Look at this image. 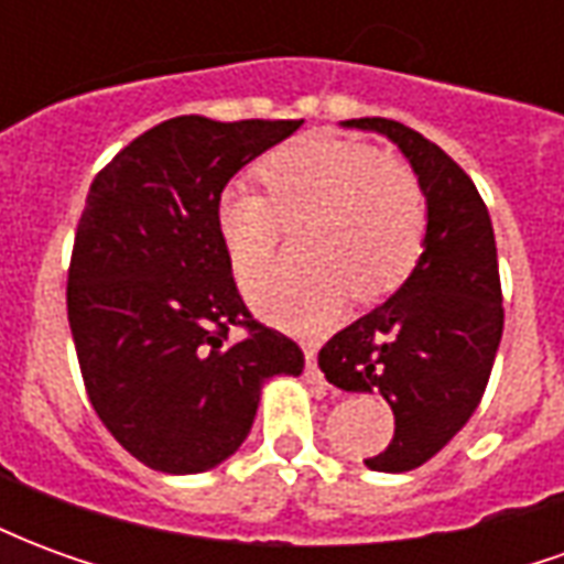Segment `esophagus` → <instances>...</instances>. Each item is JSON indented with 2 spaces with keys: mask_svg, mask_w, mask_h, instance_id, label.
<instances>
[{
  "mask_svg": "<svg viewBox=\"0 0 564 564\" xmlns=\"http://www.w3.org/2000/svg\"><path fill=\"white\" fill-rule=\"evenodd\" d=\"M305 378L311 380V383L326 387V378H323V371L317 368V350H314V344H307L305 347Z\"/></svg>",
  "mask_w": 564,
  "mask_h": 564,
  "instance_id": "1",
  "label": "esophagus"
}]
</instances>
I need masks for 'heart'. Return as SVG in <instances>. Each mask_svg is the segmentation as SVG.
I'll use <instances>...</instances> for the list:
<instances>
[{
  "instance_id": "1",
  "label": "heart",
  "mask_w": 564,
  "mask_h": 564,
  "mask_svg": "<svg viewBox=\"0 0 564 564\" xmlns=\"http://www.w3.org/2000/svg\"><path fill=\"white\" fill-rule=\"evenodd\" d=\"M265 193L229 181L217 196V232L235 274L273 256L282 226L296 234L302 267L247 282L257 314L290 332H319L341 317L347 290L378 302L399 290L423 253L425 202L416 177L368 144L314 135L262 162Z\"/></svg>"
}]
</instances>
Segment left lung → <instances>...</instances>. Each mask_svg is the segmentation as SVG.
Listing matches in <instances>:
<instances>
[{"label": "left lung", "instance_id": "1", "mask_svg": "<svg viewBox=\"0 0 564 564\" xmlns=\"http://www.w3.org/2000/svg\"><path fill=\"white\" fill-rule=\"evenodd\" d=\"M402 150L425 196V238L411 278L371 314L332 335L319 368L344 392H380L395 414L371 471H411L435 456L484 399L505 329L492 220L444 150L387 117L344 120Z\"/></svg>", "mask_w": 564, "mask_h": 564}]
</instances>
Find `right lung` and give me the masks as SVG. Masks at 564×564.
I'll return each mask as SVG.
<instances>
[{"mask_svg":"<svg viewBox=\"0 0 564 564\" xmlns=\"http://www.w3.org/2000/svg\"><path fill=\"white\" fill-rule=\"evenodd\" d=\"M302 120L172 117L96 174L68 265V326L93 411L153 471H208L245 444L262 383L299 378L293 338L250 317L217 232L235 172ZM241 325L245 343L228 341Z\"/></svg>","mask_w":564,"mask_h":564,"instance_id":"1","label":"right lung"}]
</instances>
